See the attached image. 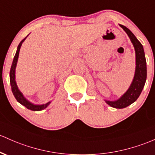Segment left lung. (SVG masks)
Wrapping results in <instances>:
<instances>
[{"instance_id":"left-lung-1","label":"left lung","mask_w":155,"mask_h":155,"mask_svg":"<svg viewBox=\"0 0 155 155\" xmlns=\"http://www.w3.org/2000/svg\"><path fill=\"white\" fill-rule=\"evenodd\" d=\"M120 27L124 30L130 37L132 45L135 51V71L133 80L131 83L130 87L125 93H124L118 99L115 101H108L104 100L105 102L110 107L116 109H122L132 104L137 99L143 91L147 80V61H146L145 53L143 47L139 40L136 38L131 31L123 25L119 24Z\"/></svg>"}]
</instances>
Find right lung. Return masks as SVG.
I'll return each mask as SVG.
<instances>
[{"mask_svg": "<svg viewBox=\"0 0 155 155\" xmlns=\"http://www.w3.org/2000/svg\"><path fill=\"white\" fill-rule=\"evenodd\" d=\"M28 35H27L28 37ZM25 37L21 42H20V44L18 45V48H17L16 54H15L14 59H13L12 64L11 66V69H10V73H9V78H10V84H11V88L12 91L13 95L16 98L17 101H18L20 104H21L22 105L25 106V107L30 110H33V111H40V110H44L50 104L51 101H48V102L46 104H35L30 102L29 101L26 99L25 98L24 96L23 95V93L20 91V90L18 89V87L17 85L16 81H15V69H16L17 63H18V57H19V52L20 49L21 48L22 43L25 41V40L26 39Z\"/></svg>", "mask_w": 155, "mask_h": 155, "instance_id": "right-lung-1", "label": "right lung"}]
</instances>
